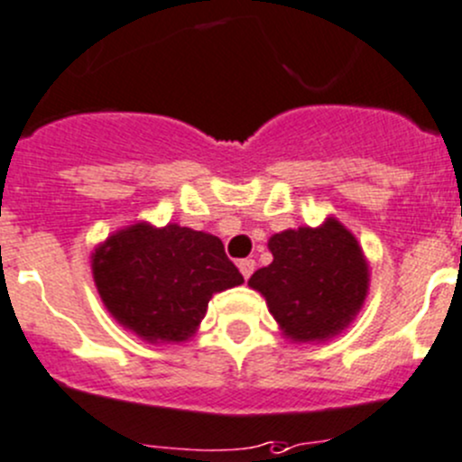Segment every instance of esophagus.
Returning a JSON list of instances; mask_svg holds the SVG:
<instances>
[{"instance_id":"34e87169","label":"esophagus","mask_w":462,"mask_h":462,"mask_svg":"<svg viewBox=\"0 0 462 462\" xmlns=\"http://www.w3.org/2000/svg\"><path fill=\"white\" fill-rule=\"evenodd\" d=\"M254 266H257V263H254V259H241L239 271H241V275H244V280H248V277L253 275Z\"/></svg>"}]
</instances>
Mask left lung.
I'll use <instances>...</instances> for the list:
<instances>
[{"label":"left lung","mask_w":462,"mask_h":462,"mask_svg":"<svg viewBox=\"0 0 462 462\" xmlns=\"http://www.w3.org/2000/svg\"><path fill=\"white\" fill-rule=\"evenodd\" d=\"M273 262L248 284L266 298L286 336L325 340L350 325L368 293V263L350 230L336 218L271 236Z\"/></svg>","instance_id":"1"}]
</instances>
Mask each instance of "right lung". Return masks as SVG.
I'll list each match as a JSON object with an SVG mask.
<instances>
[{
	"label": "right lung",
	"instance_id": "obj_1",
	"mask_svg": "<svg viewBox=\"0 0 462 462\" xmlns=\"http://www.w3.org/2000/svg\"><path fill=\"white\" fill-rule=\"evenodd\" d=\"M107 311L146 340H187L212 293L244 282L218 236L191 227L146 223L112 235L92 257Z\"/></svg>",
	"mask_w": 462,
	"mask_h": 462
}]
</instances>
